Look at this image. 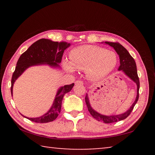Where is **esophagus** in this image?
I'll use <instances>...</instances> for the list:
<instances>
[{
  "label": "esophagus",
  "instance_id": "1",
  "mask_svg": "<svg viewBox=\"0 0 155 155\" xmlns=\"http://www.w3.org/2000/svg\"><path fill=\"white\" fill-rule=\"evenodd\" d=\"M75 85H83V83L81 81H76Z\"/></svg>",
  "mask_w": 155,
  "mask_h": 155
}]
</instances>
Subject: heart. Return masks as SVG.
<instances>
[{
    "label": "heart",
    "instance_id": "1",
    "mask_svg": "<svg viewBox=\"0 0 155 155\" xmlns=\"http://www.w3.org/2000/svg\"><path fill=\"white\" fill-rule=\"evenodd\" d=\"M70 62L64 61V67L67 71L85 70L90 80H101L108 75L117 64L115 52L94 45H83L72 49L69 54Z\"/></svg>",
    "mask_w": 155,
    "mask_h": 155
}]
</instances>
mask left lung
I'll return each instance as SVG.
<instances>
[{
    "mask_svg": "<svg viewBox=\"0 0 155 155\" xmlns=\"http://www.w3.org/2000/svg\"><path fill=\"white\" fill-rule=\"evenodd\" d=\"M104 44H108L110 46L113 47L117 52V54L120 57V65L118 68L119 71H122L124 72L125 75H127L128 78H130L133 82H135L137 85V96H136L134 103L132 104V105L128 109L127 111L123 113L122 114L119 115H106L100 114V113L95 111L91 106L90 99H89L87 93L85 96V103L87 106L88 111H90V114L92 115L96 120L100 122H103L106 124L109 123L117 122L118 121H121L127 118L130 115L131 111H133L135 105L137 103L139 98V90H140V80L137 75V65L134 59L129 54V52L126 49L124 46L118 42H110V41H104Z\"/></svg>",
    "mask_w": 155,
    "mask_h": 155,
    "instance_id": "left-lung-1",
    "label": "left lung"
}]
</instances>
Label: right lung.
<instances>
[{
    "label": "right lung",
    "mask_w": 155,
    "mask_h": 155,
    "mask_svg": "<svg viewBox=\"0 0 155 155\" xmlns=\"http://www.w3.org/2000/svg\"><path fill=\"white\" fill-rule=\"evenodd\" d=\"M70 43L65 41H53L48 39H40L33 43L24 53L21 54L17 62L15 71L12 78L11 93L13 96V87L17 78L20 77L26 70L31 66L48 65L54 68H60L59 64L65 49L70 46ZM74 84L66 85L59 87L57 90L54 102L48 112L38 117H28L22 115L31 121L37 123L52 122L58 116L61 111L62 100L66 93L72 90Z\"/></svg>",
    "instance_id": "1"
}]
</instances>
